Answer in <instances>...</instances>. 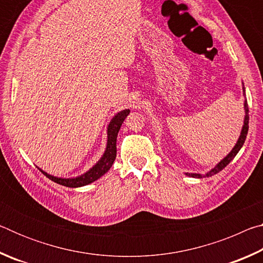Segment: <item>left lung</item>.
<instances>
[{
  "instance_id": "8db88e82",
  "label": "left lung",
  "mask_w": 263,
  "mask_h": 263,
  "mask_svg": "<svg viewBox=\"0 0 263 263\" xmlns=\"http://www.w3.org/2000/svg\"><path fill=\"white\" fill-rule=\"evenodd\" d=\"M242 89H243V92H245V88L242 87ZM245 95V94H243ZM243 106H245V121H243V126H242V130H241V133H240V137H239V139H238V141H237V144H235V146L234 147L232 148V151H231V152L226 155V157L221 160V161L217 164V166L215 167V168H212L210 172H208L205 175H201V174H194V173H186V175L188 176H191V177H197V179H201L202 176H212V175H215V174H217V173H219L220 171H222V169H224L226 166H228V164L232 161V160L234 159V157L235 155L238 154V152L240 151V148L242 147V145H243V142H245V140H246V136H247V132H248V123H249V116H248V105H247V101L245 100V104H243Z\"/></svg>"
}]
</instances>
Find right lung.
Listing matches in <instances>:
<instances>
[{"instance_id":"obj_1","label":"right lung","mask_w":263,"mask_h":263,"mask_svg":"<svg viewBox=\"0 0 263 263\" xmlns=\"http://www.w3.org/2000/svg\"><path fill=\"white\" fill-rule=\"evenodd\" d=\"M128 114H130V110L125 109L121 111V112H118L112 119H111L108 126V142H106V148L103 157L99 160V162H97L94 167L89 169V171L84 173V174L73 177V179H62V177H57L47 174L46 172L42 171L41 168H39V171H41L46 177H48V179L55 182V183L68 186V188H78V186L87 185L89 183H91V182L99 180L100 177L103 176L111 168V166H112L116 159V154H117L116 141H117L118 131L122 126L124 119L127 117Z\"/></svg>"}]
</instances>
